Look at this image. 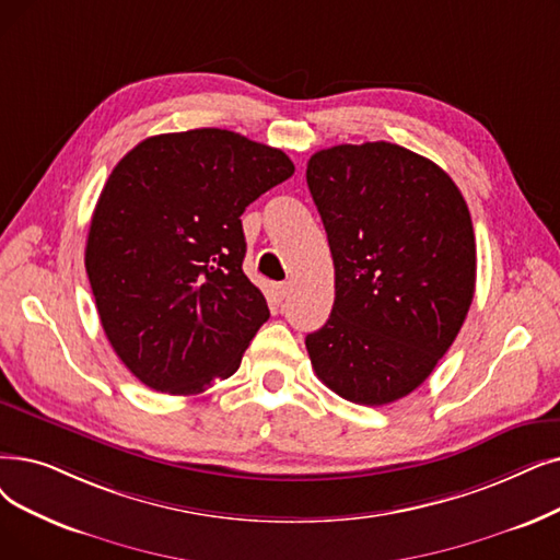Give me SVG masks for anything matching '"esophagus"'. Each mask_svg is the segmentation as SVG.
<instances>
[{"label":"esophagus","instance_id":"esophagus-1","mask_svg":"<svg viewBox=\"0 0 560 560\" xmlns=\"http://www.w3.org/2000/svg\"><path fill=\"white\" fill-rule=\"evenodd\" d=\"M275 293L279 300H285L290 295V281H279L275 283Z\"/></svg>","mask_w":560,"mask_h":560}]
</instances>
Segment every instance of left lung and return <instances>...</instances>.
Listing matches in <instances>:
<instances>
[{
	"label": "left lung",
	"instance_id": "left-lung-1",
	"mask_svg": "<svg viewBox=\"0 0 560 560\" xmlns=\"http://www.w3.org/2000/svg\"><path fill=\"white\" fill-rule=\"evenodd\" d=\"M306 183L327 231L336 298L306 336L313 371L357 405L421 386L465 323L476 240L444 168L398 143H340L311 155Z\"/></svg>",
	"mask_w": 560,
	"mask_h": 560
}]
</instances>
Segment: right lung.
Here are the masks:
<instances>
[{"mask_svg":"<svg viewBox=\"0 0 560 560\" xmlns=\"http://www.w3.org/2000/svg\"><path fill=\"white\" fill-rule=\"evenodd\" d=\"M295 172L231 130L143 139L109 174L84 265L103 329L128 371L162 394L231 377L270 308L242 272L240 214Z\"/></svg>","mask_w":560,"mask_h":560,"instance_id":"obj_1","label":"right lung"}]
</instances>
